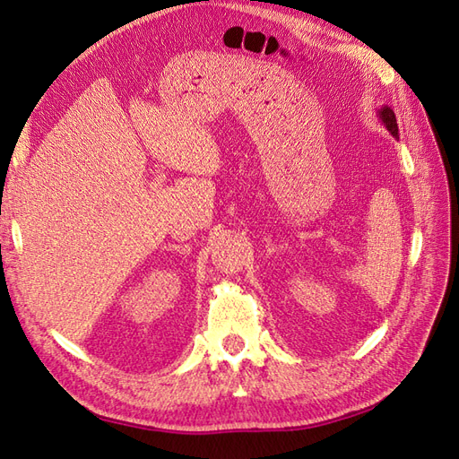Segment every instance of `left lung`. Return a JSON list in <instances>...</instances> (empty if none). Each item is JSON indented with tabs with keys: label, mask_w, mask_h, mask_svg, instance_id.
<instances>
[{
	"label": "left lung",
	"mask_w": 459,
	"mask_h": 459,
	"mask_svg": "<svg viewBox=\"0 0 459 459\" xmlns=\"http://www.w3.org/2000/svg\"><path fill=\"white\" fill-rule=\"evenodd\" d=\"M377 117H379L383 126H385L388 132H391L394 137H398V124H396V117H394V113H393V108L386 107V105L381 107Z\"/></svg>",
	"instance_id": "left-lung-1"
}]
</instances>
